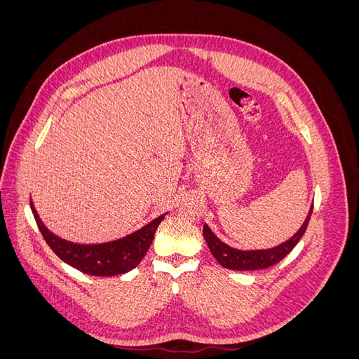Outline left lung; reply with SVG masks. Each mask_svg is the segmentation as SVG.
Masks as SVG:
<instances>
[{
    "label": "left lung",
    "mask_w": 359,
    "mask_h": 359,
    "mask_svg": "<svg viewBox=\"0 0 359 359\" xmlns=\"http://www.w3.org/2000/svg\"><path fill=\"white\" fill-rule=\"evenodd\" d=\"M313 211V203L309 210V214L306 220L301 224L297 233H293L289 240L281 243L276 247L271 248H259V250H240L233 248L223 243L219 236H217L210 226L203 223V238L206 244L210 247V252L214 256V259L219 262L222 266L233 271H253V269H264L268 266H273L277 262H280L290 250L298 244L301 236L304 235L307 229V224L310 222V215Z\"/></svg>",
    "instance_id": "obj_1"
}]
</instances>
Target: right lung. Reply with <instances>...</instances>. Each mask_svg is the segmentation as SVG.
Segmentation results:
<instances>
[{"label":"right lung","instance_id":"add662e5","mask_svg":"<svg viewBox=\"0 0 359 359\" xmlns=\"http://www.w3.org/2000/svg\"><path fill=\"white\" fill-rule=\"evenodd\" d=\"M29 203L39 229L48 245L52 248V252L70 266L82 271L83 274L95 277L126 274L136 268L147 255L157 227L166 215L161 214L140 227V229L126 236L116 238V240L97 244H81L67 241L50 232L45 223L41 222L32 201Z\"/></svg>","mask_w":359,"mask_h":359}]
</instances>
